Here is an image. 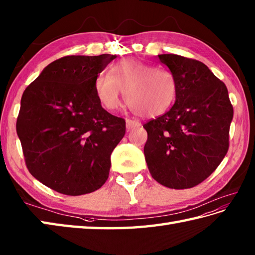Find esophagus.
Segmentation results:
<instances>
[{
  "label": "esophagus",
  "instance_id": "obj_1",
  "mask_svg": "<svg viewBox=\"0 0 255 255\" xmlns=\"http://www.w3.org/2000/svg\"><path fill=\"white\" fill-rule=\"evenodd\" d=\"M141 127V123L138 121H135V120H129V119H127V128L128 129H131L134 128H138Z\"/></svg>",
  "mask_w": 255,
  "mask_h": 255
}]
</instances>
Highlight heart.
Instances as JSON below:
<instances>
[{
	"label": "heart",
	"mask_w": 255,
	"mask_h": 255,
	"mask_svg": "<svg viewBox=\"0 0 255 255\" xmlns=\"http://www.w3.org/2000/svg\"><path fill=\"white\" fill-rule=\"evenodd\" d=\"M173 72L136 59H123L110 66L95 79V91L102 107L113 111L120 106V93L134 113L144 118L162 116L177 96Z\"/></svg>",
	"instance_id": "b5f03b06"
}]
</instances>
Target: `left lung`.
Returning a JSON list of instances; mask_svg holds the SVG:
<instances>
[{"label":"left lung","mask_w":255,"mask_h":255,"mask_svg":"<svg viewBox=\"0 0 255 255\" xmlns=\"http://www.w3.org/2000/svg\"><path fill=\"white\" fill-rule=\"evenodd\" d=\"M177 80L170 110L143 126L145 160L152 177L165 187L187 189L214 173L229 149L233 107L228 89L201 61L158 55Z\"/></svg>","instance_id":"1"}]
</instances>
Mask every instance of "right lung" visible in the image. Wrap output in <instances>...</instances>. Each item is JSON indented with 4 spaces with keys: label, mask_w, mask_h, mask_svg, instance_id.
Wrapping results in <instances>:
<instances>
[{
    "label": "right lung",
    "mask_w": 255,
    "mask_h": 255,
    "mask_svg": "<svg viewBox=\"0 0 255 255\" xmlns=\"http://www.w3.org/2000/svg\"><path fill=\"white\" fill-rule=\"evenodd\" d=\"M116 55L66 56L26 88L16 121L26 167L41 184L68 196L89 194L109 177L126 120L101 107L95 79Z\"/></svg>",
    "instance_id": "right-lung-1"
}]
</instances>
